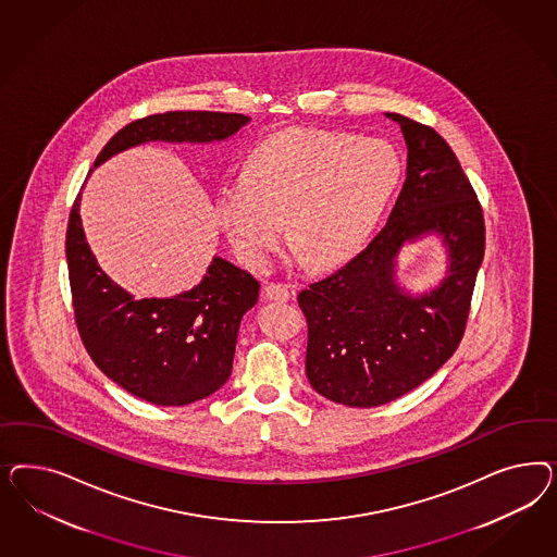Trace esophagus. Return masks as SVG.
<instances>
[{"label": "esophagus", "instance_id": "obj_1", "mask_svg": "<svg viewBox=\"0 0 557 557\" xmlns=\"http://www.w3.org/2000/svg\"><path fill=\"white\" fill-rule=\"evenodd\" d=\"M263 296L268 300H275V302H287L292 296H294V289L284 284H268L263 289Z\"/></svg>", "mask_w": 557, "mask_h": 557}]
</instances>
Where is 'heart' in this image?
Returning <instances> with one entry per match:
<instances>
[{"label": "heart", "instance_id": "heart-1", "mask_svg": "<svg viewBox=\"0 0 557 557\" xmlns=\"http://www.w3.org/2000/svg\"><path fill=\"white\" fill-rule=\"evenodd\" d=\"M400 175V152L384 138L287 131L263 140L219 187L216 216L249 265L268 263L284 220L292 245L326 265L368 240Z\"/></svg>", "mask_w": 557, "mask_h": 557}]
</instances>
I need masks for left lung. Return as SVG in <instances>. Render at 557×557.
Masks as SVG:
<instances>
[{"label": "left lung", "mask_w": 557, "mask_h": 557, "mask_svg": "<svg viewBox=\"0 0 557 557\" xmlns=\"http://www.w3.org/2000/svg\"><path fill=\"white\" fill-rule=\"evenodd\" d=\"M386 116L400 124L408 149L388 222L347 265L298 294L308 382L354 408L405 396L456 354L486 247L482 206L456 152L431 126ZM431 232L448 247V275L429 295L410 297L393 280L395 257L405 242Z\"/></svg>", "instance_id": "8db88e82"}]
</instances>
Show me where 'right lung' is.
I'll use <instances>...</instances> for the list:
<instances>
[{"label": "right lung", "instance_id": "add662e5", "mask_svg": "<svg viewBox=\"0 0 557 557\" xmlns=\"http://www.w3.org/2000/svg\"><path fill=\"white\" fill-rule=\"evenodd\" d=\"M224 112H165L126 124L94 168L149 140L214 143L249 122ZM69 284L79 337L112 382L157 406H186L224 386L233 371L243 314L259 298L251 273L214 257L202 282L173 298L135 300L100 270L85 240L79 196L65 238Z\"/></svg>", "mask_w": 557, "mask_h": 557}]
</instances>
